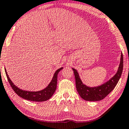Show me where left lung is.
I'll return each instance as SVG.
<instances>
[{
  "mask_svg": "<svg viewBox=\"0 0 129 129\" xmlns=\"http://www.w3.org/2000/svg\"><path fill=\"white\" fill-rule=\"evenodd\" d=\"M123 68V56L122 53L121 54L120 62L118 67V71L117 73L110 80L107 82L95 87H87L83 84L80 78L79 74L77 70L73 68L75 78V84H76L77 90L79 95L82 99L86 101H91V102H95V101L102 100L104 99L108 94L115 88L116 85L120 78L122 74Z\"/></svg>",
  "mask_w": 129,
  "mask_h": 129,
  "instance_id": "8db88e82",
  "label": "left lung"
}]
</instances>
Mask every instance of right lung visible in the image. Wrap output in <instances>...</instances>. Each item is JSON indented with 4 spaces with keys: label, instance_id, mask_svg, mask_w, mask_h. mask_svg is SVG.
<instances>
[{
    "label": "right lung",
    "instance_id": "add662e5",
    "mask_svg": "<svg viewBox=\"0 0 129 129\" xmlns=\"http://www.w3.org/2000/svg\"><path fill=\"white\" fill-rule=\"evenodd\" d=\"M62 69V67L56 70L54 74L52 80H51V82L48 85L44 90L38 91H29L22 90L21 89L19 88L13 83L11 79L9 78L6 69H5V73H6L7 78H8V81L9 82L11 87L19 96H20V97L23 98L24 99L27 100L32 101V102H41L48 100L54 94L56 88L58 74Z\"/></svg>",
    "mask_w": 129,
    "mask_h": 129
}]
</instances>
